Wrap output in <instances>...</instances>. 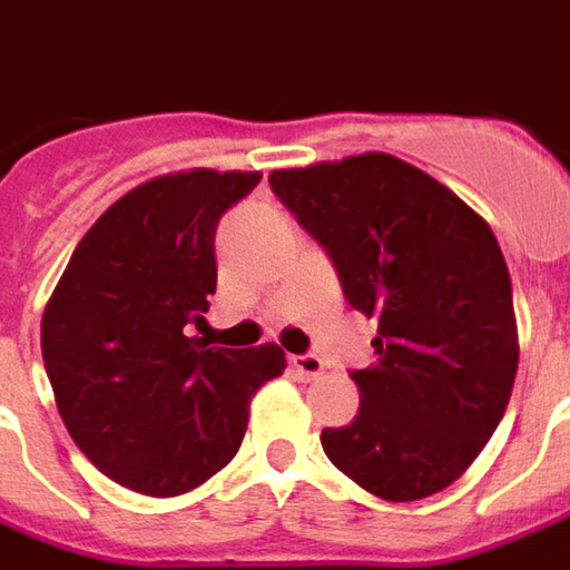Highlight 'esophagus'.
Segmentation results:
<instances>
[{
  "instance_id": "esophagus-1",
  "label": "esophagus",
  "mask_w": 570,
  "mask_h": 570,
  "mask_svg": "<svg viewBox=\"0 0 570 570\" xmlns=\"http://www.w3.org/2000/svg\"><path fill=\"white\" fill-rule=\"evenodd\" d=\"M289 366H293L298 379H317L323 372V360L317 354H293Z\"/></svg>"
}]
</instances>
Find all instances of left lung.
<instances>
[{
	"mask_svg": "<svg viewBox=\"0 0 570 570\" xmlns=\"http://www.w3.org/2000/svg\"><path fill=\"white\" fill-rule=\"evenodd\" d=\"M335 265L351 308L379 321L354 370L360 412L321 433L345 476L384 501L449 489L501 424L515 366L513 284L489 223L384 151L268 176Z\"/></svg>",
	"mask_w": 570,
	"mask_h": 570,
	"instance_id": "left-lung-1",
	"label": "left lung"
}]
</instances>
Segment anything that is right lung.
Segmentation results:
<instances>
[{"label": "right lung", "mask_w": 570, "mask_h": 570, "mask_svg": "<svg viewBox=\"0 0 570 570\" xmlns=\"http://www.w3.org/2000/svg\"><path fill=\"white\" fill-rule=\"evenodd\" d=\"M262 174L158 176L88 228L42 317L60 419L118 485L174 498L240 449L249 396L286 366L277 345L207 347L186 326L216 293V225Z\"/></svg>", "instance_id": "right-lung-1"}]
</instances>
